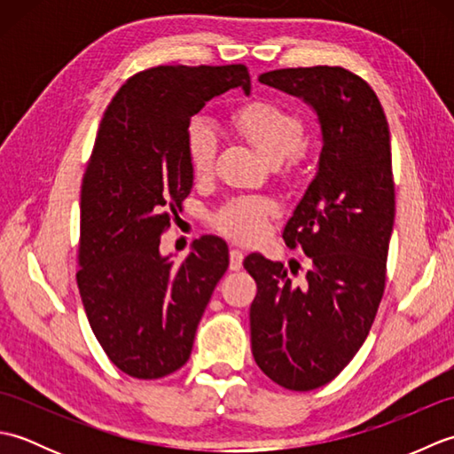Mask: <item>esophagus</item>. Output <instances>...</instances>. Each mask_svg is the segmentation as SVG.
<instances>
[{"mask_svg":"<svg viewBox=\"0 0 454 454\" xmlns=\"http://www.w3.org/2000/svg\"><path fill=\"white\" fill-rule=\"evenodd\" d=\"M244 263L242 249H230V271H239Z\"/></svg>","mask_w":454,"mask_h":454,"instance_id":"obj_1","label":"esophagus"}]
</instances>
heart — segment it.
Listing matches in <instances>:
<instances>
[{
	"label": "heart",
	"mask_w": 454,
	"mask_h": 454,
	"mask_svg": "<svg viewBox=\"0 0 454 454\" xmlns=\"http://www.w3.org/2000/svg\"><path fill=\"white\" fill-rule=\"evenodd\" d=\"M232 124L269 163L288 158V171L301 161L306 142L302 117L273 101L257 99L246 103L232 114ZM218 138L207 121H192L187 129V160L192 176L207 179L216 166ZM277 212L273 200L263 197H236L212 215L216 232L238 244H254L265 234L267 222Z\"/></svg>",
	"instance_id": "heart-1"
}]
</instances>
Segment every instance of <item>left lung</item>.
<instances>
[{"label": "left lung", "instance_id": "8db88e82", "mask_svg": "<svg viewBox=\"0 0 454 454\" xmlns=\"http://www.w3.org/2000/svg\"><path fill=\"white\" fill-rule=\"evenodd\" d=\"M259 82L310 103L322 124L320 168L283 232L310 257L304 283L262 254L244 259L257 285L254 359L278 387L308 392L349 364L379 312L396 215L390 130L371 85L347 67H283Z\"/></svg>", "mask_w": 454, "mask_h": 454}]
</instances>
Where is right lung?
<instances>
[{
	"instance_id": "right-lung-1",
	"label": "right lung",
	"mask_w": 454,
	"mask_h": 454,
	"mask_svg": "<svg viewBox=\"0 0 454 454\" xmlns=\"http://www.w3.org/2000/svg\"><path fill=\"white\" fill-rule=\"evenodd\" d=\"M232 88L244 64L153 66L134 74L99 124L82 179L78 281L91 330L132 379H163L189 361L228 246L202 236L183 263L160 255L169 220L192 187L191 117Z\"/></svg>"
}]
</instances>
